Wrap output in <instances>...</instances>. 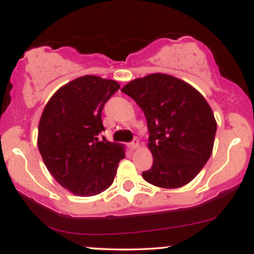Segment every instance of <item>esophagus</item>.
<instances>
[{"label":"esophagus","mask_w":254,"mask_h":254,"mask_svg":"<svg viewBox=\"0 0 254 254\" xmlns=\"http://www.w3.org/2000/svg\"><path fill=\"white\" fill-rule=\"evenodd\" d=\"M127 147H129L130 150H135V149H137V148H138V141H132V142H130V143L127 144Z\"/></svg>","instance_id":"obj_1"}]
</instances>
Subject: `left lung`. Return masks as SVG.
I'll return each instance as SVG.
<instances>
[{
  "label": "left lung",
  "instance_id": "left-lung-1",
  "mask_svg": "<svg viewBox=\"0 0 254 254\" xmlns=\"http://www.w3.org/2000/svg\"><path fill=\"white\" fill-rule=\"evenodd\" d=\"M143 110L153 166L145 182L178 189L194 179L210 157L216 119L210 105L190 83L156 74L135 78L122 88Z\"/></svg>",
  "mask_w": 254,
  "mask_h": 254
}]
</instances>
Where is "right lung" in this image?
<instances>
[{
    "label": "right lung",
    "instance_id": "obj_1",
    "mask_svg": "<svg viewBox=\"0 0 254 254\" xmlns=\"http://www.w3.org/2000/svg\"><path fill=\"white\" fill-rule=\"evenodd\" d=\"M119 87L115 80L84 75L58 88L44 107L38 149L52 177L75 196L109 189L125 157L123 144L97 137L104 130V105Z\"/></svg>",
    "mask_w": 254,
    "mask_h": 254
}]
</instances>
